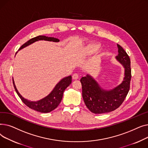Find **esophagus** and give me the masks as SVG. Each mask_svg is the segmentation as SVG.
<instances>
[{
  "instance_id": "esophagus-1",
  "label": "esophagus",
  "mask_w": 148,
  "mask_h": 148,
  "mask_svg": "<svg viewBox=\"0 0 148 148\" xmlns=\"http://www.w3.org/2000/svg\"><path fill=\"white\" fill-rule=\"evenodd\" d=\"M79 78V75L78 74H77V73H75V74H73V79L77 80V79H78Z\"/></svg>"
}]
</instances>
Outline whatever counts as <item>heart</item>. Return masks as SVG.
I'll return each instance as SVG.
<instances>
[{"mask_svg": "<svg viewBox=\"0 0 148 148\" xmlns=\"http://www.w3.org/2000/svg\"><path fill=\"white\" fill-rule=\"evenodd\" d=\"M100 48V45L97 42H92L88 46L86 51L88 54L94 53Z\"/></svg>", "mask_w": 148, "mask_h": 148, "instance_id": "1", "label": "heart"}]
</instances>
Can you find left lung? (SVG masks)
<instances>
[{
    "mask_svg": "<svg viewBox=\"0 0 148 148\" xmlns=\"http://www.w3.org/2000/svg\"><path fill=\"white\" fill-rule=\"evenodd\" d=\"M118 55L116 59L125 68L123 82L114 88L107 90L99 85L90 75L80 79L82 86V96L88 109L95 114L112 112L123 102L130 90L131 69L129 56L122 47L117 44Z\"/></svg>",
    "mask_w": 148,
    "mask_h": 148,
    "instance_id": "8db88e82",
    "label": "left lung"
}]
</instances>
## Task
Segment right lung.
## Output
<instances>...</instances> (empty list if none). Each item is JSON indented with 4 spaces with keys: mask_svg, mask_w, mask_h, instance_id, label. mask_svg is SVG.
<instances>
[{
    "mask_svg": "<svg viewBox=\"0 0 148 148\" xmlns=\"http://www.w3.org/2000/svg\"><path fill=\"white\" fill-rule=\"evenodd\" d=\"M40 40H44L53 42L59 41V40H58V38L40 35L30 39V40H29L27 42L22 45L18 50L26 47L29 45L31 44ZM12 82L14 89L15 91H16L17 95L20 98L22 101L28 107L32 108V109L36 110L37 112H40L41 113H49L55 109L61 102L64 90L68 86H69V84L71 83L72 77L71 75H69L68 77H66L65 78L62 79L56 85V86L54 87V88L50 92V94H49L45 98L39 101H31L27 100L23 98L17 90L13 79Z\"/></svg>",
    "mask_w": 148,
    "mask_h": 148,
    "instance_id": "add662e5",
    "label": "right lung"
}]
</instances>
